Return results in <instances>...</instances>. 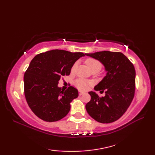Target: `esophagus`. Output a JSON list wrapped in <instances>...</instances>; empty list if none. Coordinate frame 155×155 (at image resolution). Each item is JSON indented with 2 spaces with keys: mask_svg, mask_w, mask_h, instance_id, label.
Masks as SVG:
<instances>
[{
  "mask_svg": "<svg viewBox=\"0 0 155 155\" xmlns=\"http://www.w3.org/2000/svg\"><path fill=\"white\" fill-rule=\"evenodd\" d=\"M78 94H79L80 96H81V95H83V94H84V92H82V91H79V93H78Z\"/></svg>",
  "mask_w": 155,
  "mask_h": 155,
  "instance_id": "1",
  "label": "esophagus"
}]
</instances>
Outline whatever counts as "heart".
<instances>
[{"mask_svg": "<svg viewBox=\"0 0 155 155\" xmlns=\"http://www.w3.org/2000/svg\"><path fill=\"white\" fill-rule=\"evenodd\" d=\"M85 63L87 65V67L90 70H93V69H97L99 71L102 67V64L101 62L97 59H94L93 58H88L85 60ZM77 67V63H74L71 68V71L73 72L74 69ZM92 83L89 81H87L83 79V78H78V79L76 80L74 82V85L78 89L82 91L87 90L88 87L91 86Z\"/></svg>", "mask_w": 155, "mask_h": 155, "instance_id": "b5f03b06", "label": "heart"}]
</instances>
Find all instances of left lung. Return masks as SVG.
<instances>
[{
    "label": "left lung",
    "instance_id": "left-lung-1",
    "mask_svg": "<svg viewBox=\"0 0 155 155\" xmlns=\"http://www.w3.org/2000/svg\"><path fill=\"white\" fill-rule=\"evenodd\" d=\"M99 61L107 74L94 87L95 91H105V96L99 97L93 91L86 104V110L95 120L110 123L120 118L132 102L135 91V69L132 62L120 52L101 51L85 53Z\"/></svg>",
    "mask_w": 155,
    "mask_h": 155
}]
</instances>
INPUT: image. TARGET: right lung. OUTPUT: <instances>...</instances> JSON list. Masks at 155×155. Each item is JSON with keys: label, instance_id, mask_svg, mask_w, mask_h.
I'll list each match as a JSON object with an SVG mask.
<instances>
[{"label": "right lung", "instance_id": "right-lung-1", "mask_svg": "<svg viewBox=\"0 0 155 155\" xmlns=\"http://www.w3.org/2000/svg\"><path fill=\"white\" fill-rule=\"evenodd\" d=\"M83 52L52 50L36 55L24 75L26 100L31 110L41 119L55 122L71 109V103L78 96L77 88L62 91L58 87L62 76L69 75L71 68Z\"/></svg>", "mask_w": 155, "mask_h": 155}]
</instances>
